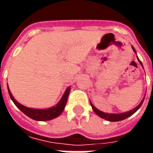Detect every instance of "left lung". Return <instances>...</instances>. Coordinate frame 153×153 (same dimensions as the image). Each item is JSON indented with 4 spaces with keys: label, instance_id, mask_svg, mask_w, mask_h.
Instances as JSON below:
<instances>
[{
    "label": "left lung",
    "instance_id": "1",
    "mask_svg": "<svg viewBox=\"0 0 153 153\" xmlns=\"http://www.w3.org/2000/svg\"><path fill=\"white\" fill-rule=\"evenodd\" d=\"M132 49L134 51V52L136 54V51H135L134 47L132 46ZM137 59H138V62L140 63L141 65V66L143 68V64L140 61V60L138 59V57L137 56ZM145 96L143 97V98L141 101V102L138 104V106H136L135 108L134 109L130 110V111H126V112H123V113H106V112H103V111H101L98 109H97L95 106H93V104L91 102H90V104H91V106H92V108H93V111L96 113L97 115H98L99 117L102 119H105L106 120H108V121H112V122H115V121H120V120H125V119L128 118L129 117L130 115H132L133 114H134L137 111H138L140 107H141L142 104L143 102V101H144Z\"/></svg>",
    "mask_w": 153,
    "mask_h": 153
}]
</instances>
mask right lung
Instances as JSON below:
<instances>
[{"label": "right lung", "mask_w": 153, "mask_h": 153, "mask_svg": "<svg viewBox=\"0 0 153 153\" xmlns=\"http://www.w3.org/2000/svg\"><path fill=\"white\" fill-rule=\"evenodd\" d=\"M7 88H8L9 95H10V98L13 101V102L15 103V106H17L22 112L25 113V115L28 116L29 118L33 119L34 120H38V121L50 120L58 117L61 113L63 112L64 109L65 107V105H66L67 99H68V97H69V94H70V89H71L70 87H68L65 91L62 97L59 101V102L56 104L55 106L49 107V108H45V109H37V108L27 107V106H24V105L18 102L15 99V97H13L11 92L10 91L9 86H7Z\"/></svg>", "instance_id": "right-lung-1"}]
</instances>
